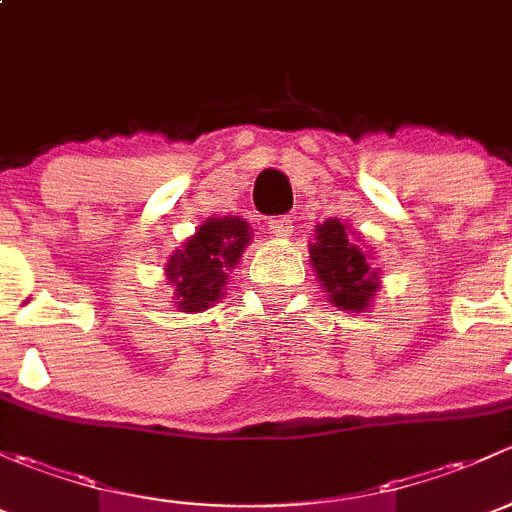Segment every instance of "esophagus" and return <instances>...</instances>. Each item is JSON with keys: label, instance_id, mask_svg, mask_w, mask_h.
<instances>
[{"label": "esophagus", "instance_id": "obj_1", "mask_svg": "<svg viewBox=\"0 0 512 512\" xmlns=\"http://www.w3.org/2000/svg\"><path fill=\"white\" fill-rule=\"evenodd\" d=\"M268 231H271L276 239H288L293 236V219L291 217H276L268 221Z\"/></svg>", "mask_w": 512, "mask_h": 512}]
</instances>
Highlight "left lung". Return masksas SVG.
<instances>
[{"label": "left lung", "mask_w": 512, "mask_h": 512, "mask_svg": "<svg viewBox=\"0 0 512 512\" xmlns=\"http://www.w3.org/2000/svg\"><path fill=\"white\" fill-rule=\"evenodd\" d=\"M357 239L350 224L328 219L315 226V239L308 244L310 266L325 298L347 313L370 310L374 295L382 288L379 268H372V249L360 246Z\"/></svg>", "instance_id": "8db88e82"}]
</instances>
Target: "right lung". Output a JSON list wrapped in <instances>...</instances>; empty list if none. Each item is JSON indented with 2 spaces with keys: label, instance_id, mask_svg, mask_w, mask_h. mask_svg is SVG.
<instances>
[{
  "label": "right lung",
  "instance_id": "1",
  "mask_svg": "<svg viewBox=\"0 0 512 512\" xmlns=\"http://www.w3.org/2000/svg\"><path fill=\"white\" fill-rule=\"evenodd\" d=\"M249 221L241 217H209L182 241L165 263V278L175 288L172 300L182 313H199L226 295L229 273L239 266L251 244Z\"/></svg>",
  "mask_w": 512,
  "mask_h": 512
}]
</instances>
